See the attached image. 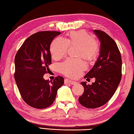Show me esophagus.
<instances>
[{"instance_id": "esophagus-1", "label": "esophagus", "mask_w": 134, "mask_h": 134, "mask_svg": "<svg viewBox=\"0 0 134 134\" xmlns=\"http://www.w3.org/2000/svg\"><path fill=\"white\" fill-rule=\"evenodd\" d=\"M65 83H69V84H70V85H76L77 83L75 81H73V80H71L70 79H65Z\"/></svg>"}]
</instances>
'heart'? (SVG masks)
Returning <instances> with one entry per match:
<instances>
[{
	"label": "heart",
	"mask_w": 134,
	"mask_h": 134,
	"mask_svg": "<svg viewBox=\"0 0 134 134\" xmlns=\"http://www.w3.org/2000/svg\"><path fill=\"white\" fill-rule=\"evenodd\" d=\"M77 45V55L88 60L97 56L98 47L97 42L85 31L70 32L66 38L58 37L50 45V52L55 59H59L66 55L68 47ZM86 65L81 58H68L59 65L60 72L65 76L76 77L82 70L86 69Z\"/></svg>",
	"instance_id": "heart-1"
}]
</instances>
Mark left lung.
<instances>
[{
  "mask_svg": "<svg viewBox=\"0 0 134 134\" xmlns=\"http://www.w3.org/2000/svg\"><path fill=\"white\" fill-rule=\"evenodd\" d=\"M100 42L99 56L85 78L95 77L92 85L80 83L84 93L79 98L83 106L88 108L100 107L107 103L115 92L121 79L122 59L115 42L107 34L94 30Z\"/></svg>",
  "mask_w": 134,
  "mask_h": 134,
  "instance_id": "left-lung-1",
  "label": "left lung"
}]
</instances>
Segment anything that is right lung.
Masks as SVG:
<instances>
[{
    "label": "right lung",
    "instance_id": "1",
    "mask_svg": "<svg viewBox=\"0 0 134 134\" xmlns=\"http://www.w3.org/2000/svg\"><path fill=\"white\" fill-rule=\"evenodd\" d=\"M58 31H40L26 40L14 59V79L21 97L32 107L42 109L51 105L57 91L64 83L62 76L45 80L51 64L50 45Z\"/></svg>",
    "mask_w": 134,
    "mask_h": 134
}]
</instances>
